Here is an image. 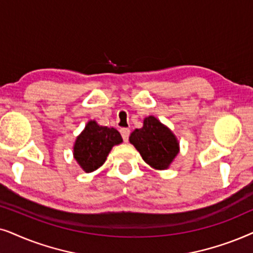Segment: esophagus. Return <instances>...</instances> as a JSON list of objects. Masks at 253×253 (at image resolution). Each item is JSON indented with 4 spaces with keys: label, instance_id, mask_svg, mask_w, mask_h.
<instances>
[{
    "label": "esophagus",
    "instance_id": "esophagus-1",
    "mask_svg": "<svg viewBox=\"0 0 253 253\" xmlns=\"http://www.w3.org/2000/svg\"><path fill=\"white\" fill-rule=\"evenodd\" d=\"M120 133H121V136H123V140L125 141V142H127V141H128L130 130L128 128H121Z\"/></svg>",
    "mask_w": 253,
    "mask_h": 253
}]
</instances>
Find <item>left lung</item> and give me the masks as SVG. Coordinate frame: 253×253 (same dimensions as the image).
Segmentation results:
<instances>
[{
    "label": "left lung",
    "instance_id": "8db88e82",
    "mask_svg": "<svg viewBox=\"0 0 253 253\" xmlns=\"http://www.w3.org/2000/svg\"><path fill=\"white\" fill-rule=\"evenodd\" d=\"M129 142L136 148L143 161L157 170H164L178 154L176 136L155 117H148L143 127L130 134Z\"/></svg>",
    "mask_w": 253,
    "mask_h": 253
}]
</instances>
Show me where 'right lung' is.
<instances>
[{"mask_svg": "<svg viewBox=\"0 0 253 253\" xmlns=\"http://www.w3.org/2000/svg\"><path fill=\"white\" fill-rule=\"evenodd\" d=\"M123 142L116 128L99 126L89 121L74 146V157L85 172H92L102 167L113 146Z\"/></svg>", "mask_w": 253, "mask_h": 253, "instance_id": "right-lung-1", "label": "right lung"}]
</instances>
